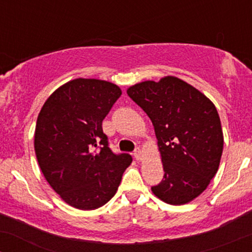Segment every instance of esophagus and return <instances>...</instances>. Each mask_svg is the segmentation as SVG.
Listing matches in <instances>:
<instances>
[{
    "label": "esophagus",
    "mask_w": 252,
    "mask_h": 252,
    "mask_svg": "<svg viewBox=\"0 0 252 252\" xmlns=\"http://www.w3.org/2000/svg\"><path fill=\"white\" fill-rule=\"evenodd\" d=\"M134 156H135V158L137 161H140V160H142V158H143V153H142V150H141L140 148H137L134 152Z\"/></svg>",
    "instance_id": "esophagus-1"
}]
</instances>
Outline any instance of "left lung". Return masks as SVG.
Segmentation results:
<instances>
[{
	"label": "left lung",
	"instance_id": "obj_1",
	"mask_svg": "<svg viewBox=\"0 0 252 252\" xmlns=\"http://www.w3.org/2000/svg\"><path fill=\"white\" fill-rule=\"evenodd\" d=\"M126 94L148 115L158 138L164 175L153 193L170 205L192 201L220 163L224 136L215 104L173 76L135 84Z\"/></svg>",
	"mask_w": 252,
	"mask_h": 252
}]
</instances>
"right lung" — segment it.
I'll return each instance as SVG.
<instances>
[{
	"instance_id": "add662e5",
	"label": "right lung",
	"mask_w": 252,
	"mask_h": 252,
	"mask_svg": "<svg viewBox=\"0 0 252 252\" xmlns=\"http://www.w3.org/2000/svg\"><path fill=\"white\" fill-rule=\"evenodd\" d=\"M122 91L99 79H77L58 88L37 116L34 149L43 176L66 204L96 210L116 194L131 163L114 154L102 122Z\"/></svg>"
}]
</instances>
